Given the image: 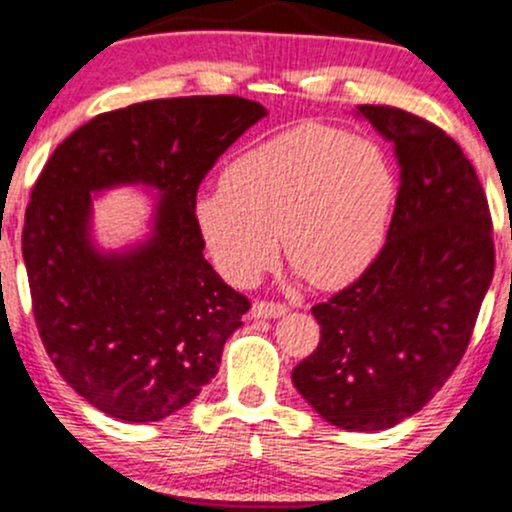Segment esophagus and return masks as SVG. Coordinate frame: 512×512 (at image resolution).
<instances>
[{
    "label": "esophagus",
    "instance_id": "1",
    "mask_svg": "<svg viewBox=\"0 0 512 512\" xmlns=\"http://www.w3.org/2000/svg\"><path fill=\"white\" fill-rule=\"evenodd\" d=\"M252 318H282L286 313V306L282 303H269V301H255L252 303Z\"/></svg>",
    "mask_w": 512,
    "mask_h": 512
}]
</instances>
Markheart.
<instances>
[{
  "label": "heart",
  "instance_id": "heart-1",
  "mask_svg": "<svg viewBox=\"0 0 512 512\" xmlns=\"http://www.w3.org/2000/svg\"><path fill=\"white\" fill-rule=\"evenodd\" d=\"M398 182L374 140L301 123L252 145L201 194L194 213L213 265L250 284L282 247L320 289L355 282L386 240Z\"/></svg>",
  "mask_w": 512,
  "mask_h": 512
}]
</instances>
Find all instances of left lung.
I'll return each mask as SVG.
<instances>
[{
	"mask_svg": "<svg viewBox=\"0 0 512 512\" xmlns=\"http://www.w3.org/2000/svg\"><path fill=\"white\" fill-rule=\"evenodd\" d=\"M355 116L393 143L396 209L367 272L313 306L320 342L291 381L325 423L376 432L418 413L464 357L493 279V228L474 165L442 128L393 106Z\"/></svg>",
	"mask_w": 512,
	"mask_h": 512,
	"instance_id": "1",
	"label": "left lung"
}]
</instances>
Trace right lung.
<instances>
[{
  "instance_id": "right-lung-1",
  "label": "right lung",
  "mask_w": 512,
  "mask_h": 512,
  "mask_svg": "<svg viewBox=\"0 0 512 512\" xmlns=\"http://www.w3.org/2000/svg\"><path fill=\"white\" fill-rule=\"evenodd\" d=\"M267 109L240 97L153 99L99 114L55 148L24 221L33 316L58 372L123 423H155L199 396L250 301L204 260L196 189ZM155 191L151 230L104 251L93 199Z\"/></svg>"
}]
</instances>
